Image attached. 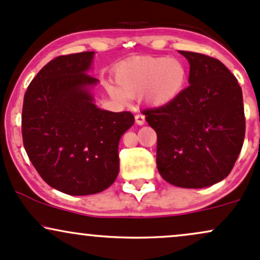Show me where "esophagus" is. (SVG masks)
<instances>
[{
  "label": "esophagus",
  "instance_id": "1",
  "mask_svg": "<svg viewBox=\"0 0 260 260\" xmlns=\"http://www.w3.org/2000/svg\"><path fill=\"white\" fill-rule=\"evenodd\" d=\"M135 118H136V123L138 124V125L144 124V122H145V117H144V115H142L141 112L137 113V115L135 116Z\"/></svg>",
  "mask_w": 260,
  "mask_h": 260
}]
</instances>
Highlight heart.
<instances>
[{
  "mask_svg": "<svg viewBox=\"0 0 260 260\" xmlns=\"http://www.w3.org/2000/svg\"><path fill=\"white\" fill-rule=\"evenodd\" d=\"M119 88L108 87L117 99L139 98L161 106L178 98L187 81V68L180 59L169 56H136L122 62L116 71Z\"/></svg>",
  "mask_w": 260,
  "mask_h": 260,
  "instance_id": "1",
  "label": "heart"
}]
</instances>
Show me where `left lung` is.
Here are the masks:
<instances>
[{
    "mask_svg": "<svg viewBox=\"0 0 260 260\" xmlns=\"http://www.w3.org/2000/svg\"><path fill=\"white\" fill-rule=\"evenodd\" d=\"M189 86L162 106L143 111L156 132V167L165 181L201 189L223 180L246 135L243 96L236 76L209 55L182 51Z\"/></svg>",
    "mask_w": 260,
    "mask_h": 260,
    "instance_id": "left-lung-1",
    "label": "left lung"
}]
</instances>
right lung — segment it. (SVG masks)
<instances>
[{
    "instance_id": "right-lung-1",
    "label": "right lung",
    "mask_w": 260,
    "mask_h": 260,
    "mask_svg": "<svg viewBox=\"0 0 260 260\" xmlns=\"http://www.w3.org/2000/svg\"><path fill=\"white\" fill-rule=\"evenodd\" d=\"M93 51L56 56L24 93L22 137L42 179L68 195H92L118 175L119 139L135 123L128 111L110 112L93 104L87 75Z\"/></svg>"
}]
</instances>
